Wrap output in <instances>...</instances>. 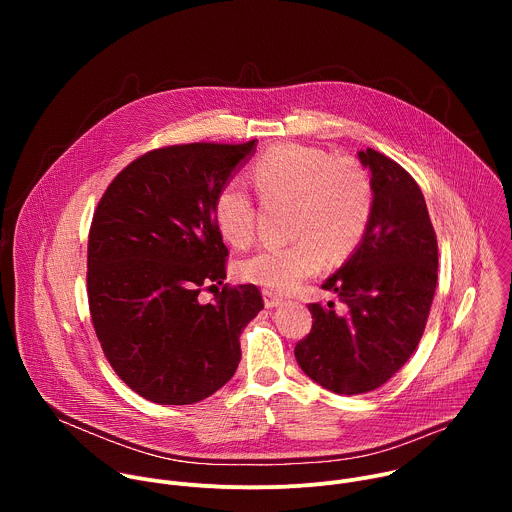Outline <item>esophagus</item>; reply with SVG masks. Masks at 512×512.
I'll return each mask as SVG.
<instances>
[{
  "label": "esophagus",
  "instance_id": "obj_1",
  "mask_svg": "<svg viewBox=\"0 0 512 512\" xmlns=\"http://www.w3.org/2000/svg\"><path fill=\"white\" fill-rule=\"evenodd\" d=\"M263 302H265V308H277V306H281V296H277V294H273V291H269V289H265L263 291Z\"/></svg>",
  "mask_w": 512,
  "mask_h": 512
}]
</instances>
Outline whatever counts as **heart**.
<instances>
[{
	"label": "heart",
	"mask_w": 512,
	"mask_h": 512,
	"mask_svg": "<svg viewBox=\"0 0 512 512\" xmlns=\"http://www.w3.org/2000/svg\"><path fill=\"white\" fill-rule=\"evenodd\" d=\"M263 200L294 202L291 231L300 237L283 247H263L243 259L239 277L271 291H291L316 275L326 257L346 259L362 241L373 216V184L352 158H332L322 148L281 143L263 154L251 172ZM216 229L233 247L255 237V202L231 180L212 202Z\"/></svg>",
	"instance_id": "1"
}]
</instances>
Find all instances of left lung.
<instances>
[{"label":"left lung","instance_id":"obj_1","mask_svg":"<svg viewBox=\"0 0 512 512\" xmlns=\"http://www.w3.org/2000/svg\"><path fill=\"white\" fill-rule=\"evenodd\" d=\"M373 216L360 245L322 289L340 302L310 304V334L296 344L302 371L338 395L385 385L417 348L437 283V239L421 188L391 158L367 148Z\"/></svg>","mask_w":512,"mask_h":512}]
</instances>
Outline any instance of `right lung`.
<instances>
[{
	"label": "right lung",
	"instance_id": "1",
	"mask_svg": "<svg viewBox=\"0 0 512 512\" xmlns=\"http://www.w3.org/2000/svg\"><path fill=\"white\" fill-rule=\"evenodd\" d=\"M257 141L184 143L133 160L105 190L89 233L87 291L101 348L143 399L192 405L235 375L239 336L263 310L253 285L223 290L229 255L212 202ZM214 288L206 305L197 294Z\"/></svg>",
	"mask_w": 512,
	"mask_h": 512
}]
</instances>
